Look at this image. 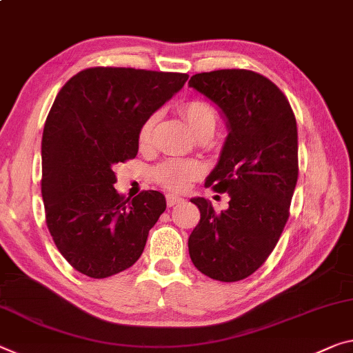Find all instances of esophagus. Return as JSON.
<instances>
[{"instance_id": "1", "label": "esophagus", "mask_w": 353, "mask_h": 353, "mask_svg": "<svg viewBox=\"0 0 353 353\" xmlns=\"http://www.w3.org/2000/svg\"><path fill=\"white\" fill-rule=\"evenodd\" d=\"M165 200H167V205H169V207H175V205L181 203L184 199L180 197V195H175V194H167Z\"/></svg>"}]
</instances>
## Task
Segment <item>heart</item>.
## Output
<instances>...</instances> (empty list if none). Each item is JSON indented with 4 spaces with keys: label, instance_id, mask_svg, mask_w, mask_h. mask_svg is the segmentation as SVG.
<instances>
[{
    "label": "heart",
    "instance_id": "1",
    "mask_svg": "<svg viewBox=\"0 0 353 353\" xmlns=\"http://www.w3.org/2000/svg\"><path fill=\"white\" fill-rule=\"evenodd\" d=\"M181 115L186 120L191 132L197 137L208 132L213 135L218 126V112L207 101L192 99L181 107ZM156 126V115L146 118L139 131V146L142 150L150 148L153 143ZM203 165L192 159H167L154 167L153 178L159 186L170 191H186L191 184L203 175Z\"/></svg>",
    "mask_w": 353,
    "mask_h": 353
}]
</instances>
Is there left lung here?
<instances>
[{
	"label": "left lung",
	"mask_w": 353,
	"mask_h": 353,
	"mask_svg": "<svg viewBox=\"0 0 353 353\" xmlns=\"http://www.w3.org/2000/svg\"><path fill=\"white\" fill-rule=\"evenodd\" d=\"M192 86L227 118L229 135L205 184L230 195L216 213L192 199L200 221L189 236V256L211 279L235 283L257 271L279 241L298 180L295 113L278 86L248 69L195 74Z\"/></svg>",
	"instance_id": "8db88e82"
}]
</instances>
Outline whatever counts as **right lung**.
Segmentation results:
<instances>
[{
    "instance_id": "add662e5",
    "label": "right lung",
    "mask_w": 353,
    "mask_h": 353,
    "mask_svg": "<svg viewBox=\"0 0 353 353\" xmlns=\"http://www.w3.org/2000/svg\"><path fill=\"white\" fill-rule=\"evenodd\" d=\"M189 75L134 68H88L70 77L42 134L41 191L58 251L79 273L102 279L142 256L165 211L158 191L124 199L115 167L134 159L140 126Z\"/></svg>"
}]
</instances>
